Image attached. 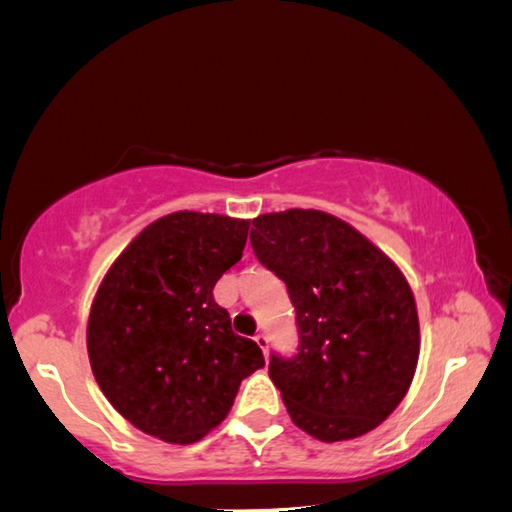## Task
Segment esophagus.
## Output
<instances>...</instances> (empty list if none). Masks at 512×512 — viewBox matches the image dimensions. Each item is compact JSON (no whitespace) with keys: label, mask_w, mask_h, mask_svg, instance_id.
Masks as SVG:
<instances>
[{"label":"esophagus","mask_w":512,"mask_h":512,"mask_svg":"<svg viewBox=\"0 0 512 512\" xmlns=\"http://www.w3.org/2000/svg\"><path fill=\"white\" fill-rule=\"evenodd\" d=\"M255 343L259 345V348H262L264 357H268V336L266 334H255Z\"/></svg>","instance_id":"1"}]
</instances>
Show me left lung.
<instances>
[{
  "label": "left lung",
  "instance_id": "left-lung-1",
  "mask_svg": "<svg viewBox=\"0 0 512 512\" xmlns=\"http://www.w3.org/2000/svg\"><path fill=\"white\" fill-rule=\"evenodd\" d=\"M253 225L250 246L296 307L298 352L268 363L293 424L323 443L379 427L418 366L420 323L406 277L332 214L287 210Z\"/></svg>",
  "mask_w": 512,
  "mask_h": 512
}]
</instances>
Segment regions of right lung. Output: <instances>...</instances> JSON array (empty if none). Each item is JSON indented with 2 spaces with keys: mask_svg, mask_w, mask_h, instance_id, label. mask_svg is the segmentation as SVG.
Returning a JSON list of instances; mask_svg holds the SVG:
<instances>
[{
  "mask_svg": "<svg viewBox=\"0 0 512 512\" xmlns=\"http://www.w3.org/2000/svg\"><path fill=\"white\" fill-rule=\"evenodd\" d=\"M248 221L173 212L137 235L103 277L88 320L103 395L149 436L189 445L225 420L239 384L264 366L214 302L244 253Z\"/></svg>",
  "mask_w": 512,
  "mask_h": 512,
  "instance_id": "obj_1",
  "label": "right lung"
}]
</instances>
